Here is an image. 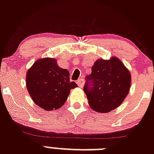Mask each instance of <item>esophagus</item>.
Instances as JSON below:
<instances>
[{
  "label": "esophagus",
  "instance_id": "obj_1",
  "mask_svg": "<svg viewBox=\"0 0 154 154\" xmlns=\"http://www.w3.org/2000/svg\"><path fill=\"white\" fill-rule=\"evenodd\" d=\"M77 85H79V87L82 88V87H83V85H84V80L82 78L79 79V80L77 81Z\"/></svg>",
  "mask_w": 154,
  "mask_h": 154
}]
</instances>
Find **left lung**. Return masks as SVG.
Segmentation results:
<instances>
[{
	"instance_id": "1",
	"label": "left lung",
	"mask_w": 154,
	"mask_h": 154,
	"mask_svg": "<svg viewBox=\"0 0 154 154\" xmlns=\"http://www.w3.org/2000/svg\"><path fill=\"white\" fill-rule=\"evenodd\" d=\"M87 79L90 81L86 80L83 90L91 108L99 113H108L120 106L131 84V72L116 57L95 61Z\"/></svg>"
}]
</instances>
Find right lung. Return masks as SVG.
<instances>
[{
	"instance_id": "obj_1",
	"label": "right lung",
	"mask_w": 154,
	"mask_h": 154,
	"mask_svg": "<svg viewBox=\"0 0 154 154\" xmlns=\"http://www.w3.org/2000/svg\"><path fill=\"white\" fill-rule=\"evenodd\" d=\"M69 72L62 69L54 58L37 60L26 73L27 91L34 103L45 111L59 109L67 100L70 91L77 87L70 82Z\"/></svg>"
}]
</instances>
